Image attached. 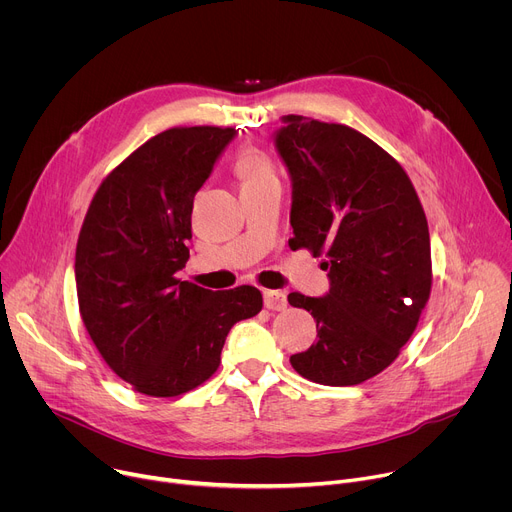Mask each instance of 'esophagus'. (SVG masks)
I'll use <instances>...</instances> for the list:
<instances>
[{
    "label": "esophagus",
    "instance_id": "obj_1",
    "mask_svg": "<svg viewBox=\"0 0 512 512\" xmlns=\"http://www.w3.org/2000/svg\"><path fill=\"white\" fill-rule=\"evenodd\" d=\"M264 307L272 311H283L287 307V295L283 291H264Z\"/></svg>",
    "mask_w": 512,
    "mask_h": 512
}]
</instances>
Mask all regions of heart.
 Instances as JSON below:
<instances>
[{"instance_id": "1", "label": "heart", "mask_w": 512, "mask_h": 512, "mask_svg": "<svg viewBox=\"0 0 512 512\" xmlns=\"http://www.w3.org/2000/svg\"><path fill=\"white\" fill-rule=\"evenodd\" d=\"M235 174L240 176L242 186H254L266 180H272L274 168L262 151L248 147L240 151L238 160H235Z\"/></svg>"}]
</instances>
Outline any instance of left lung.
Here are the masks:
<instances>
[{
	"instance_id": "8db88e82",
	"label": "left lung",
	"mask_w": 512,
	"mask_h": 512,
	"mask_svg": "<svg viewBox=\"0 0 512 512\" xmlns=\"http://www.w3.org/2000/svg\"><path fill=\"white\" fill-rule=\"evenodd\" d=\"M277 149L293 180L291 250L326 256L330 293H289L318 340L291 357L322 385H359L398 359L432 287L430 235L414 184L357 129L287 114Z\"/></svg>"
}]
</instances>
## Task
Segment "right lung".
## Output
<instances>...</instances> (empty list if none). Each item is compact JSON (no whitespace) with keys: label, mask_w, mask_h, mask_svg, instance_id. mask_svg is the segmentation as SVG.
<instances>
[{"label":"right lung","mask_w":512,"mask_h":512,"mask_svg":"<svg viewBox=\"0 0 512 512\" xmlns=\"http://www.w3.org/2000/svg\"><path fill=\"white\" fill-rule=\"evenodd\" d=\"M233 135L203 125L151 137L102 180L77 238L84 326L106 365L151 398L205 383L231 326L262 309L256 287L215 293L176 279L190 258L194 194Z\"/></svg>","instance_id":"right-lung-1"}]
</instances>
